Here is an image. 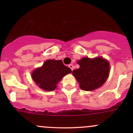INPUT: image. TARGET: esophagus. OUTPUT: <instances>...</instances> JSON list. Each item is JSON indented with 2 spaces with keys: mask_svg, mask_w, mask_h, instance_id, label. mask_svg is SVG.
<instances>
[{
  "mask_svg": "<svg viewBox=\"0 0 133 133\" xmlns=\"http://www.w3.org/2000/svg\"><path fill=\"white\" fill-rule=\"evenodd\" d=\"M69 68L71 69V71L73 70V65L72 64H69Z\"/></svg>",
  "mask_w": 133,
  "mask_h": 133,
  "instance_id": "esophagus-1",
  "label": "esophagus"
}]
</instances>
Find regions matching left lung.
<instances>
[{"label":"left lung","instance_id":"1","mask_svg":"<svg viewBox=\"0 0 133 133\" xmlns=\"http://www.w3.org/2000/svg\"><path fill=\"white\" fill-rule=\"evenodd\" d=\"M80 68L75 69L73 75L84 91H93L106 82L109 75V63L102 57H84L77 62Z\"/></svg>","mask_w":133,"mask_h":133}]
</instances>
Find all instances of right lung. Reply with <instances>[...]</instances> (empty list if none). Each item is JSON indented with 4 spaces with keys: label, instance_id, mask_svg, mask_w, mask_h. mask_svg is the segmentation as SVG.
<instances>
[{
    "label": "right lung",
    "instance_id": "right-lung-1",
    "mask_svg": "<svg viewBox=\"0 0 133 133\" xmlns=\"http://www.w3.org/2000/svg\"><path fill=\"white\" fill-rule=\"evenodd\" d=\"M71 73V69L64 65L61 60H46L42 66L33 71L31 77L42 89L52 91L65 75Z\"/></svg>",
    "mask_w": 133,
    "mask_h": 133
}]
</instances>
